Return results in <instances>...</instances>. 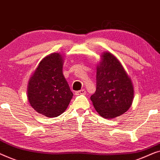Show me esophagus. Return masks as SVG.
Segmentation results:
<instances>
[{"label": "esophagus", "mask_w": 160, "mask_h": 160, "mask_svg": "<svg viewBox=\"0 0 160 160\" xmlns=\"http://www.w3.org/2000/svg\"><path fill=\"white\" fill-rule=\"evenodd\" d=\"M75 94L76 95H85L86 94V91L84 89H81L79 91H76Z\"/></svg>", "instance_id": "34e87169"}]
</instances>
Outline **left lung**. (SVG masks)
<instances>
[{"label": "left lung", "mask_w": 160, "mask_h": 160, "mask_svg": "<svg viewBox=\"0 0 160 160\" xmlns=\"http://www.w3.org/2000/svg\"><path fill=\"white\" fill-rule=\"evenodd\" d=\"M133 95L132 81L121 62L103 52L97 66L96 91L90 97L96 111L105 119L119 117L130 108Z\"/></svg>", "instance_id": "left-lung-1"}]
</instances>
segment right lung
Here are the masks:
<instances>
[{
  "instance_id": "1",
  "label": "right lung",
  "mask_w": 160,
  "mask_h": 160,
  "mask_svg": "<svg viewBox=\"0 0 160 160\" xmlns=\"http://www.w3.org/2000/svg\"><path fill=\"white\" fill-rule=\"evenodd\" d=\"M63 57L52 53L45 57L30 77L28 99L36 112L57 117L64 112L73 98L62 73Z\"/></svg>"
}]
</instances>
